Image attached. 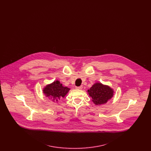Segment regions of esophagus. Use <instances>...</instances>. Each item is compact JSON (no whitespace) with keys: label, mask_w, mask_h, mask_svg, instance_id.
Returning <instances> with one entry per match:
<instances>
[{"label":"esophagus","mask_w":151,"mask_h":151,"mask_svg":"<svg viewBox=\"0 0 151 151\" xmlns=\"http://www.w3.org/2000/svg\"><path fill=\"white\" fill-rule=\"evenodd\" d=\"M76 88L77 89H78V90H81L82 89H83V86H77V87H76Z\"/></svg>","instance_id":"esophagus-1"}]
</instances>
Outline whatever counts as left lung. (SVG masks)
<instances>
[{"label":"left lung","instance_id":"8db88e82","mask_svg":"<svg viewBox=\"0 0 151 151\" xmlns=\"http://www.w3.org/2000/svg\"><path fill=\"white\" fill-rule=\"evenodd\" d=\"M92 98V101L96 105H101L108 102L114 96V91L108 85L101 83H96L87 91Z\"/></svg>","mask_w":151,"mask_h":151}]
</instances>
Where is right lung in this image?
<instances>
[{
  "label": "right lung",
  "mask_w": 151,
  "mask_h": 151,
  "mask_svg": "<svg viewBox=\"0 0 151 151\" xmlns=\"http://www.w3.org/2000/svg\"><path fill=\"white\" fill-rule=\"evenodd\" d=\"M70 90V88L63 86L59 80H56L44 86L42 92L52 102L58 103L60 99L65 97Z\"/></svg>",
  "instance_id": "add662e5"
}]
</instances>
